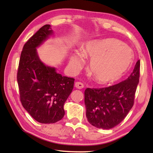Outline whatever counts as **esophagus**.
<instances>
[{
	"label": "esophagus",
	"instance_id": "esophagus-1",
	"mask_svg": "<svg viewBox=\"0 0 153 153\" xmlns=\"http://www.w3.org/2000/svg\"><path fill=\"white\" fill-rule=\"evenodd\" d=\"M75 87L77 89H82L83 88H84V84H83L82 82H77L75 83Z\"/></svg>",
	"mask_w": 153,
	"mask_h": 153
}]
</instances>
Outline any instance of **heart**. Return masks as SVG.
Masks as SVG:
<instances>
[{"label":"heart","mask_w":153,"mask_h":153,"mask_svg":"<svg viewBox=\"0 0 153 153\" xmlns=\"http://www.w3.org/2000/svg\"><path fill=\"white\" fill-rule=\"evenodd\" d=\"M134 56L132 49L115 38L90 40L82 45L81 51L72 54L69 66L77 72L84 66V57L90 59V75L105 84L120 79L131 66Z\"/></svg>","instance_id":"1"}]
</instances>
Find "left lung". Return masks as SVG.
Segmentation results:
<instances>
[{
  "label": "left lung",
  "mask_w": 153,
  "mask_h": 153,
  "mask_svg": "<svg viewBox=\"0 0 153 153\" xmlns=\"http://www.w3.org/2000/svg\"><path fill=\"white\" fill-rule=\"evenodd\" d=\"M140 60L128 79L107 88H87L84 92L86 117L97 128L108 129L121 123L134 105L140 77Z\"/></svg>",
  "instance_id": "1"
}]
</instances>
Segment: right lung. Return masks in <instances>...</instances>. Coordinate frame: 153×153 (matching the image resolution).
Wrapping results in <instances>:
<instances>
[{"instance_id": "obj_1", "label": "right lung", "mask_w": 153, "mask_h": 153, "mask_svg": "<svg viewBox=\"0 0 153 153\" xmlns=\"http://www.w3.org/2000/svg\"><path fill=\"white\" fill-rule=\"evenodd\" d=\"M53 33L51 25H45L28 40L21 54L17 71L23 107L41 123H54L63 117V106L75 80L58 74L55 67L46 65L38 56L37 48Z\"/></svg>"}]
</instances>
